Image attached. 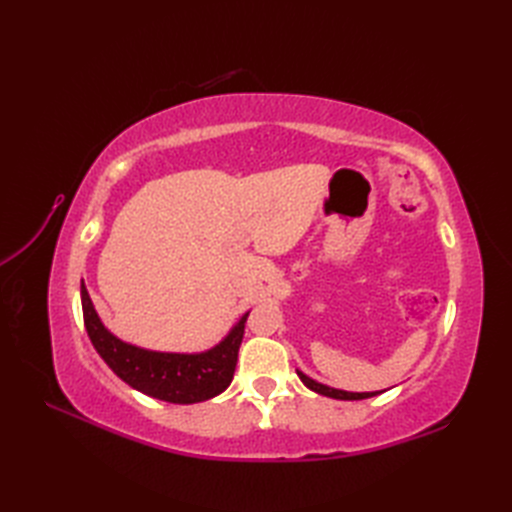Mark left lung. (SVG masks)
Wrapping results in <instances>:
<instances>
[{"label": "left lung", "mask_w": 512, "mask_h": 512, "mask_svg": "<svg viewBox=\"0 0 512 512\" xmlns=\"http://www.w3.org/2000/svg\"><path fill=\"white\" fill-rule=\"evenodd\" d=\"M301 382L307 386V389H312L314 393L318 395H324V397H333V399H344V401H354V399H367V397H374L382 391H374V393H348V391H339V389H331V386L327 384H320L316 380H312L309 376H305L303 371H297Z\"/></svg>", "instance_id": "left-lung-1"}]
</instances>
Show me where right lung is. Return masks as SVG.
<instances>
[{
  "label": "right lung",
  "mask_w": 512,
  "mask_h": 512,
  "mask_svg": "<svg viewBox=\"0 0 512 512\" xmlns=\"http://www.w3.org/2000/svg\"><path fill=\"white\" fill-rule=\"evenodd\" d=\"M81 303L91 344L104 363L132 389L168 404H198L224 393L230 386L250 312L230 329L218 346L196 354H181L145 350L121 342L102 324L85 284H81Z\"/></svg>",
  "instance_id": "right-lung-1"
}]
</instances>
